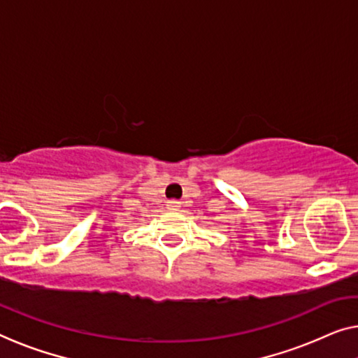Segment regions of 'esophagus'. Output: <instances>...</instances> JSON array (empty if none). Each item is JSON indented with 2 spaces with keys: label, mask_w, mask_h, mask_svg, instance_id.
Instances as JSON below:
<instances>
[{
  "label": "esophagus",
  "mask_w": 358,
  "mask_h": 358,
  "mask_svg": "<svg viewBox=\"0 0 358 358\" xmlns=\"http://www.w3.org/2000/svg\"><path fill=\"white\" fill-rule=\"evenodd\" d=\"M180 206H181V202L177 201V199H170V201H167V209H170V210H177Z\"/></svg>",
  "instance_id": "34e87169"
}]
</instances>
